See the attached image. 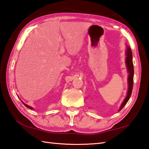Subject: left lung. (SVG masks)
Wrapping results in <instances>:
<instances>
[{
  "label": "left lung",
  "mask_w": 149,
  "mask_h": 149,
  "mask_svg": "<svg viewBox=\"0 0 149 149\" xmlns=\"http://www.w3.org/2000/svg\"><path fill=\"white\" fill-rule=\"evenodd\" d=\"M126 60H125V63L127 68V71L129 72V77H128V91H127V95L125 100L121 104V107L120 108V111L123 109L124 106L129 101L130 96L132 94V91L133 88V78H134V65H133L132 62V51L129 46H127V51H126Z\"/></svg>",
  "instance_id": "left-lung-1"
}]
</instances>
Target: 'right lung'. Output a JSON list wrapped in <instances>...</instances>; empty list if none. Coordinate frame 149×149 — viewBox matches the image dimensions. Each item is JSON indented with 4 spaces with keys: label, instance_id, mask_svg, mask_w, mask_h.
Wrapping results in <instances>:
<instances>
[{
    "label": "right lung",
    "instance_id": "obj_1",
    "mask_svg": "<svg viewBox=\"0 0 149 149\" xmlns=\"http://www.w3.org/2000/svg\"><path fill=\"white\" fill-rule=\"evenodd\" d=\"M22 103H23V104H24V105L26 106V107H28V108H29V109H31V110H32V109H33V107H31V106H29L28 105H27V104H24V102H22Z\"/></svg>",
    "mask_w": 149,
    "mask_h": 149
}]
</instances>
